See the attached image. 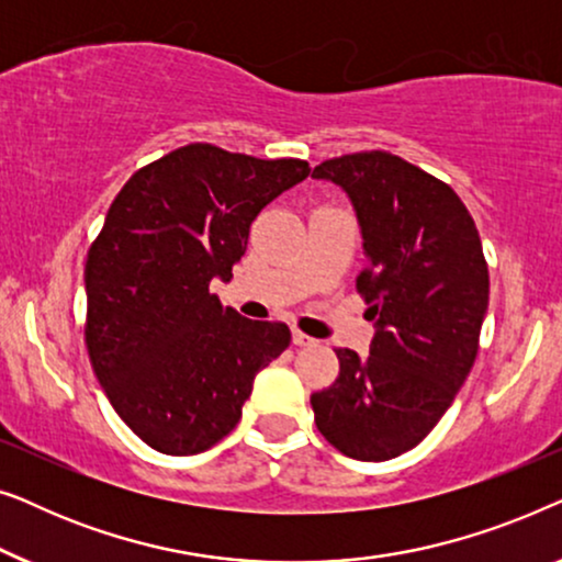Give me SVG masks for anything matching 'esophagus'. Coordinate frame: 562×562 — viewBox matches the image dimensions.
I'll return each instance as SVG.
<instances>
[{"instance_id":"1","label":"esophagus","mask_w":562,"mask_h":562,"mask_svg":"<svg viewBox=\"0 0 562 562\" xmlns=\"http://www.w3.org/2000/svg\"><path fill=\"white\" fill-rule=\"evenodd\" d=\"M291 340H294L296 348H312V345H317V340L310 335H304L302 329H294V333H291Z\"/></svg>"}]
</instances>
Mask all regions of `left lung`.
Listing matches in <instances>:
<instances>
[{
    "label": "left lung",
    "mask_w": 562,
    "mask_h": 562,
    "mask_svg": "<svg viewBox=\"0 0 562 562\" xmlns=\"http://www.w3.org/2000/svg\"><path fill=\"white\" fill-rule=\"evenodd\" d=\"M345 189L368 263L356 289L375 322L371 352L337 348L340 375L314 391L325 440L356 460L417 448L471 373L488 310L475 222L448 183L386 150L329 158L312 171Z\"/></svg>",
    "instance_id": "left-lung-1"
}]
</instances>
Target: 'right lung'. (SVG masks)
Here are the masks:
<instances>
[{"instance_id": "1", "label": "right lung", "mask_w": 562, "mask_h": 562, "mask_svg": "<svg viewBox=\"0 0 562 562\" xmlns=\"http://www.w3.org/2000/svg\"><path fill=\"white\" fill-rule=\"evenodd\" d=\"M310 164L191 143L130 176L91 243L89 360L120 419L153 450L196 456L240 422L260 368L289 348L283 322H252L210 291L229 281L252 220Z\"/></svg>"}]
</instances>
